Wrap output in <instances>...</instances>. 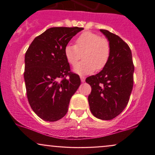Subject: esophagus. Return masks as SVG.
Here are the masks:
<instances>
[{"instance_id":"34e87169","label":"esophagus","mask_w":155,"mask_h":155,"mask_svg":"<svg viewBox=\"0 0 155 155\" xmlns=\"http://www.w3.org/2000/svg\"><path fill=\"white\" fill-rule=\"evenodd\" d=\"M80 79H81V82H85V76H80Z\"/></svg>"}]
</instances>
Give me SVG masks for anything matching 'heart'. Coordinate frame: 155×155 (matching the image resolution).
Returning <instances> with one entry per match:
<instances>
[{"label": "heart", "mask_w": 155, "mask_h": 155, "mask_svg": "<svg viewBox=\"0 0 155 155\" xmlns=\"http://www.w3.org/2000/svg\"><path fill=\"white\" fill-rule=\"evenodd\" d=\"M83 53L85 60L78 65ZM64 55L70 64L78 65L73 69L75 73L79 75L90 74L96 69L101 70L107 64L110 55V46L107 40L86 31L76 39V45H66Z\"/></svg>", "instance_id": "heart-1"}]
</instances>
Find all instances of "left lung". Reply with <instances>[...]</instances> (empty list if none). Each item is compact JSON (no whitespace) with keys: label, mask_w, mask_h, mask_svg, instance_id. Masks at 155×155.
I'll return each instance as SVG.
<instances>
[{"label":"left lung","mask_w":155,"mask_h":155,"mask_svg":"<svg viewBox=\"0 0 155 155\" xmlns=\"http://www.w3.org/2000/svg\"><path fill=\"white\" fill-rule=\"evenodd\" d=\"M110 46V55L103 70L85 82L91 87L88 104L94 116L111 120L127 107L134 85V66L130 48L118 36L101 29Z\"/></svg>","instance_id":"8db88e82"}]
</instances>
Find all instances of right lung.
<instances>
[{"label": "right lung", "mask_w": 155, "mask_h": 155, "mask_svg": "<svg viewBox=\"0 0 155 155\" xmlns=\"http://www.w3.org/2000/svg\"><path fill=\"white\" fill-rule=\"evenodd\" d=\"M83 29L50 28L36 37L26 51L24 78L28 100L33 111L44 121L63 118L80 85L79 76L70 72L64 48Z\"/></svg>", "instance_id": "obj_1"}]
</instances>
